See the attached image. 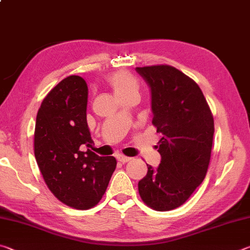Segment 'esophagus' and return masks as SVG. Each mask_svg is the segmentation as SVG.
Listing matches in <instances>:
<instances>
[{
    "label": "esophagus",
    "mask_w": 250,
    "mask_h": 250,
    "mask_svg": "<svg viewBox=\"0 0 250 250\" xmlns=\"http://www.w3.org/2000/svg\"><path fill=\"white\" fill-rule=\"evenodd\" d=\"M117 160L119 161V162H121V163H126V162H129V161L131 160V158H128V156H125L124 154H118L117 155Z\"/></svg>",
    "instance_id": "obj_1"
}]
</instances>
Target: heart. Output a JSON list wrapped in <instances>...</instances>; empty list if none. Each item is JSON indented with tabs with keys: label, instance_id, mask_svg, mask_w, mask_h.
<instances>
[{
	"label": "heart",
	"instance_id": "b5f03b06",
	"mask_svg": "<svg viewBox=\"0 0 250 250\" xmlns=\"http://www.w3.org/2000/svg\"><path fill=\"white\" fill-rule=\"evenodd\" d=\"M107 83L119 99L130 95H139L140 83L132 74L128 71H117L109 76Z\"/></svg>",
	"mask_w": 250,
	"mask_h": 250
}]
</instances>
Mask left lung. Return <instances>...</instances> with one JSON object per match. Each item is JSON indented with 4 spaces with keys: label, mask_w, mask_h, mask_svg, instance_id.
<instances>
[{
    "label": "left lung",
    "mask_w": 250,
    "mask_h": 250,
    "mask_svg": "<svg viewBox=\"0 0 250 250\" xmlns=\"http://www.w3.org/2000/svg\"><path fill=\"white\" fill-rule=\"evenodd\" d=\"M151 90L152 124L163 137L158 143L161 163L149 164L139 182L146 204L159 211L180 207L204 181L214 135V119L198 84L175 67H137Z\"/></svg>",
    "instance_id": "left-lung-1"
}]
</instances>
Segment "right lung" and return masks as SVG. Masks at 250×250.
I'll list each match as a JSON object with an SVG mask.
<instances>
[{
	"instance_id": "add662e5",
	"label": "right lung",
	"mask_w": 250,
	"mask_h": 250,
	"mask_svg": "<svg viewBox=\"0 0 250 250\" xmlns=\"http://www.w3.org/2000/svg\"><path fill=\"white\" fill-rule=\"evenodd\" d=\"M88 87L79 76L56 84L41 104L34 152L45 183L55 196L76 209H89L103 198L117 160L87 149L92 140L87 124Z\"/></svg>"
}]
</instances>
